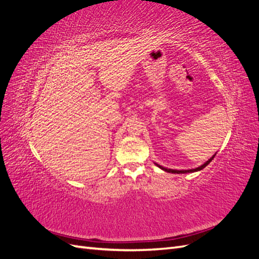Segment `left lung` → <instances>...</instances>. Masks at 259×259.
<instances>
[{"label":"left lung","mask_w":259,"mask_h":259,"mask_svg":"<svg viewBox=\"0 0 259 259\" xmlns=\"http://www.w3.org/2000/svg\"><path fill=\"white\" fill-rule=\"evenodd\" d=\"M216 154H214L213 156H211L210 159H208V161H206L204 164H203V165H201V166H199V167H197V168H192V169H183V170H178V169H170V168H166V167H163V166H161V165H159V164H156L155 163V165L156 166H159L161 169H163V170H165V171H167V173H174V174H185V173H193V171H198V170H201V169H203L204 168L205 166H207L208 164L211 162V160L214 159V156H215Z\"/></svg>","instance_id":"obj_1"}]
</instances>
